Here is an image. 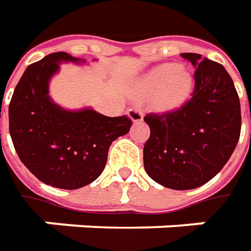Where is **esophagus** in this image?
I'll use <instances>...</instances> for the list:
<instances>
[{
  "label": "esophagus",
  "mask_w": 251,
  "mask_h": 251,
  "mask_svg": "<svg viewBox=\"0 0 251 251\" xmlns=\"http://www.w3.org/2000/svg\"><path fill=\"white\" fill-rule=\"evenodd\" d=\"M127 116L130 117L131 121L137 123V121H141L144 119V110L141 107H132L127 111Z\"/></svg>",
  "instance_id": "obj_1"
}]
</instances>
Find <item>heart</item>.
I'll return each instance as SVG.
<instances>
[{
    "label": "heart",
    "mask_w": 251,
    "mask_h": 251,
    "mask_svg": "<svg viewBox=\"0 0 251 251\" xmlns=\"http://www.w3.org/2000/svg\"><path fill=\"white\" fill-rule=\"evenodd\" d=\"M193 78L186 68L162 64L150 70L138 82V95H153V104L159 110H173L187 100Z\"/></svg>",
    "instance_id": "obj_1"
}]
</instances>
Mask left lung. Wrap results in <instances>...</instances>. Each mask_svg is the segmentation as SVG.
Listing matches in <instances>:
<instances>
[{"instance_id":"left-lung-1","label":"left lung","mask_w":251,"mask_h":251,"mask_svg":"<svg viewBox=\"0 0 251 251\" xmlns=\"http://www.w3.org/2000/svg\"><path fill=\"white\" fill-rule=\"evenodd\" d=\"M196 68L191 99L176 111L148 114L151 135L144 168L152 180L173 190H191L215 177L240 137V100L224 65L201 54L183 53Z\"/></svg>"}]
</instances>
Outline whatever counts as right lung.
<instances>
[{"instance_id": "right-lung-1", "label": "right lung", "mask_w": 251, "mask_h": 251, "mask_svg": "<svg viewBox=\"0 0 251 251\" xmlns=\"http://www.w3.org/2000/svg\"><path fill=\"white\" fill-rule=\"evenodd\" d=\"M86 64L53 53L29 65L9 103V134L21 162L44 184L75 190L99 177L111 142L131 127L127 116L107 117L91 107L68 110L49 95L60 64Z\"/></svg>"}]
</instances>
